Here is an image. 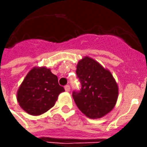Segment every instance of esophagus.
I'll return each instance as SVG.
<instances>
[{
	"label": "esophagus",
	"instance_id": "obj_1",
	"mask_svg": "<svg viewBox=\"0 0 147 147\" xmlns=\"http://www.w3.org/2000/svg\"><path fill=\"white\" fill-rule=\"evenodd\" d=\"M64 89H65V90H66L67 92H69V91H70V86H69V85H66V86H64Z\"/></svg>",
	"mask_w": 147,
	"mask_h": 147
}]
</instances>
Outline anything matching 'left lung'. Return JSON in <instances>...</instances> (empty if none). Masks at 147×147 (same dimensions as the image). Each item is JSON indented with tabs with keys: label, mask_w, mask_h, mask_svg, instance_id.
<instances>
[{
	"label": "left lung",
	"mask_w": 147,
	"mask_h": 147,
	"mask_svg": "<svg viewBox=\"0 0 147 147\" xmlns=\"http://www.w3.org/2000/svg\"><path fill=\"white\" fill-rule=\"evenodd\" d=\"M76 74L81 90L72 93L74 101L85 116L102 118L113 110L118 98V85L110 71L90 57L79 61Z\"/></svg>",
	"instance_id": "left-lung-1"
}]
</instances>
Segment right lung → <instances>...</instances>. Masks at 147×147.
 <instances>
[{
    "label": "right lung",
    "instance_id": "add662e5",
    "mask_svg": "<svg viewBox=\"0 0 147 147\" xmlns=\"http://www.w3.org/2000/svg\"><path fill=\"white\" fill-rule=\"evenodd\" d=\"M64 89L57 76L46 67H34L27 73L17 91L19 105L32 116L45 113L53 107Z\"/></svg>",
    "mask_w": 147,
    "mask_h": 147
}]
</instances>
